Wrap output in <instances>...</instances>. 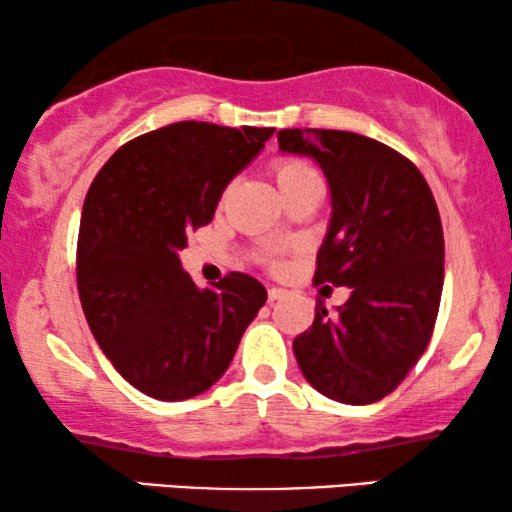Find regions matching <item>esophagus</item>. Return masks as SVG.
<instances>
[{
	"label": "esophagus",
	"mask_w": 512,
	"mask_h": 512,
	"mask_svg": "<svg viewBox=\"0 0 512 512\" xmlns=\"http://www.w3.org/2000/svg\"><path fill=\"white\" fill-rule=\"evenodd\" d=\"M286 296L284 289H279V286H270L268 289V303H277V300H282Z\"/></svg>",
	"instance_id": "esophagus-1"
}]
</instances>
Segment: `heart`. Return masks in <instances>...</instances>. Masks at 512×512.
<instances>
[{
    "label": "heart",
    "instance_id": "heart-1",
    "mask_svg": "<svg viewBox=\"0 0 512 512\" xmlns=\"http://www.w3.org/2000/svg\"><path fill=\"white\" fill-rule=\"evenodd\" d=\"M272 170H275V177H277V184L279 188H289L291 184H298V181H305V179H314L317 177V172H314V167L307 163V160L298 158V156H279L272 160Z\"/></svg>",
    "mask_w": 512,
    "mask_h": 512
}]
</instances>
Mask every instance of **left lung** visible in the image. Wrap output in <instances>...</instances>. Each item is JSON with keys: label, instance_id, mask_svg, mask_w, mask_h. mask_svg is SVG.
Here are the masks:
<instances>
[{"label": "left lung", "instance_id": "obj_1", "mask_svg": "<svg viewBox=\"0 0 512 512\" xmlns=\"http://www.w3.org/2000/svg\"><path fill=\"white\" fill-rule=\"evenodd\" d=\"M277 135L282 151L317 160L331 186L314 282L352 289L335 314L317 303L293 354L319 394L375 403L405 380L436 326L445 275L436 200L415 163L377 139L319 128Z\"/></svg>", "mask_w": 512, "mask_h": 512}]
</instances>
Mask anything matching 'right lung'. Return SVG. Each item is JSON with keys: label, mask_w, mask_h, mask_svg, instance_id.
<instances>
[{"label": "right lung", "mask_w": 512, "mask_h": 512, "mask_svg": "<svg viewBox=\"0 0 512 512\" xmlns=\"http://www.w3.org/2000/svg\"><path fill=\"white\" fill-rule=\"evenodd\" d=\"M272 132L165 125L123 144L88 188L76 247L81 307L107 359L146 396L207 391L265 305V286L242 272L198 289L177 251L212 221L223 188Z\"/></svg>", "instance_id": "1"}]
</instances>
